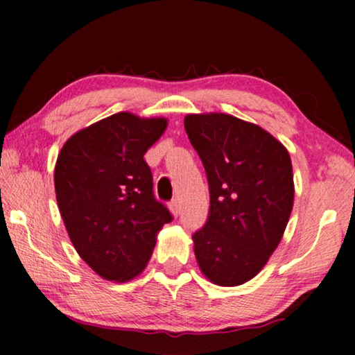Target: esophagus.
Segmentation results:
<instances>
[{"instance_id":"34e87169","label":"esophagus","mask_w":355,"mask_h":355,"mask_svg":"<svg viewBox=\"0 0 355 355\" xmlns=\"http://www.w3.org/2000/svg\"><path fill=\"white\" fill-rule=\"evenodd\" d=\"M169 207H171V211H172L173 216H178V214H180V203H178L177 199H173V200L171 202Z\"/></svg>"}]
</instances>
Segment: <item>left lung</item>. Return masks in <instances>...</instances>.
Returning a JSON list of instances; mask_svg holds the SVG:
<instances>
[{"label":"left lung","instance_id":"obj_1","mask_svg":"<svg viewBox=\"0 0 355 355\" xmlns=\"http://www.w3.org/2000/svg\"><path fill=\"white\" fill-rule=\"evenodd\" d=\"M184 130L209 189V216L192 235L197 263L216 285H243L268 263L290 219V153L258 125L228 114H188Z\"/></svg>","mask_w":355,"mask_h":355}]
</instances>
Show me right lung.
Masks as SVG:
<instances>
[{"label":"right lung","mask_w":355,"mask_h":355,"mask_svg":"<svg viewBox=\"0 0 355 355\" xmlns=\"http://www.w3.org/2000/svg\"><path fill=\"white\" fill-rule=\"evenodd\" d=\"M166 127L163 117L117 112L78 131L58 156L56 200L70 241L106 280L139 275L156 233L173 219L155 199L152 171L144 161Z\"/></svg>","instance_id":"add662e5"}]
</instances>
